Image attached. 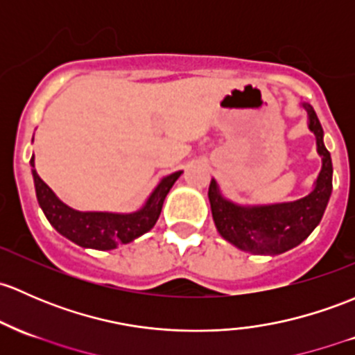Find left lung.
<instances>
[{"label":"left lung","instance_id":"8db88e82","mask_svg":"<svg viewBox=\"0 0 355 355\" xmlns=\"http://www.w3.org/2000/svg\"><path fill=\"white\" fill-rule=\"evenodd\" d=\"M308 112V128L316 137V151L322 156V170L315 189L293 202L267 204V206H240L219 192L218 182L212 178L209 185V202L212 219L219 234L243 252L255 255H279L303 243L320 225L331 196L330 153L323 143V129L316 112L309 103H303Z\"/></svg>","mask_w":355,"mask_h":355}]
</instances>
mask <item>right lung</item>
Instances as JSON below:
<instances>
[{
    "mask_svg": "<svg viewBox=\"0 0 355 355\" xmlns=\"http://www.w3.org/2000/svg\"><path fill=\"white\" fill-rule=\"evenodd\" d=\"M30 165H32L37 200L47 221L55 227L58 233H61L73 243L93 250H114L119 245L130 243L141 234L148 233L158 221L168 192L182 175V171H175L162 178L144 206L136 212H128V214L96 211L83 212L66 206L62 200L58 199L49 185L37 173L33 156L30 159Z\"/></svg>",
    "mask_w": 355,
    "mask_h": 355,
    "instance_id": "obj_1",
    "label": "right lung"
}]
</instances>
